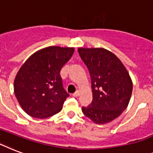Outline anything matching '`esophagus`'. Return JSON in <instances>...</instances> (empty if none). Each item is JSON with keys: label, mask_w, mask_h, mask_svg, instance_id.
I'll return each instance as SVG.
<instances>
[{"label": "esophagus", "mask_w": 153, "mask_h": 153, "mask_svg": "<svg viewBox=\"0 0 153 153\" xmlns=\"http://www.w3.org/2000/svg\"><path fill=\"white\" fill-rule=\"evenodd\" d=\"M72 95H73V97H78V96L79 95V91H76L74 94H72Z\"/></svg>", "instance_id": "obj_1"}]
</instances>
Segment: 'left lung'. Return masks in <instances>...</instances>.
Wrapping results in <instances>:
<instances>
[{
	"mask_svg": "<svg viewBox=\"0 0 153 153\" xmlns=\"http://www.w3.org/2000/svg\"><path fill=\"white\" fill-rule=\"evenodd\" d=\"M90 72L93 101L82 107L84 115L95 124L116 119L127 108L133 91V82L121 61L106 49H78Z\"/></svg>",
	"mask_w": 153,
	"mask_h": 153,
	"instance_id": "8db88e82",
	"label": "left lung"
}]
</instances>
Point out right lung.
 <instances>
[{
  "instance_id": "right-lung-1",
  "label": "right lung",
  "mask_w": 153,
  "mask_h": 153,
  "mask_svg": "<svg viewBox=\"0 0 153 153\" xmlns=\"http://www.w3.org/2000/svg\"><path fill=\"white\" fill-rule=\"evenodd\" d=\"M74 51L73 48L51 46L27 59L16 75L14 93L29 116L44 119L62 109L69 97L62 86L60 71Z\"/></svg>"
}]
</instances>
